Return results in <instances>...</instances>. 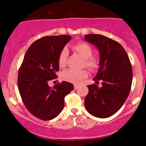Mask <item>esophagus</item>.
Segmentation results:
<instances>
[{
    "mask_svg": "<svg viewBox=\"0 0 146 146\" xmlns=\"http://www.w3.org/2000/svg\"><path fill=\"white\" fill-rule=\"evenodd\" d=\"M78 85L75 84V85H74V89H75V90L78 89Z\"/></svg>",
    "mask_w": 146,
    "mask_h": 146,
    "instance_id": "34e87169",
    "label": "esophagus"
}]
</instances>
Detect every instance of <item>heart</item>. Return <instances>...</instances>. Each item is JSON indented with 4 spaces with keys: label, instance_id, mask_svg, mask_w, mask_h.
I'll return each instance as SVG.
<instances>
[{
    "label": "heart",
    "instance_id": "heart-1",
    "mask_svg": "<svg viewBox=\"0 0 146 146\" xmlns=\"http://www.w3.org/2000/svg\"><path fill=\"white\" fill-rule=\"evenodd\" d=\"M73 48L80 55L81 58L84 59V66L90 68L92 71H94L99 68L100 64V58L98 56H91L93 50L89 44L86 42H79L74 45L73 46ZM67 56V49L63 48L58 57V64L60 67L64 66ZM88 75V71L85 69L80 70V71L66 69L62 73V80L68 82L78 84L81 83L83 80L86 78Z\"/></svg>",
    "mask_w": 146,
    "mask_h": 146
}]
</instances>
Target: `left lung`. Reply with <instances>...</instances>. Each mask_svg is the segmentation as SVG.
I'll return each mask as SVG.
<instances>
[{"label": "left lung", "mask_w": 146, "mask_h": 146, "mask_svg": "<svg viewBox=\"0 0 146 146\" xmlns=\"http://www.w3.org/2000/svg\"><path fill=\"white\" fill-rule=\"evenodd\" d=\"M84 40L100 52V67L93 80L102 82L101 88L95 84L87 86L85 108L93 116L107 118L116 113L128 98L132 82L131 63L123 46L109 38L88 34Z\"/></svg>", "instance_id": "8db88e82"}]
</instances>
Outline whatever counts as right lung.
Returning a JSON list of instances; mask_svg holds the SVG:
<instances>
[{"instance_id":"1","label":"right lung","mask_w":146,"mask_h":146,"mask_svg":"<svg viewBox=\"0 0 146 146\" xmlns=\"http://www.w3.org/2000/svg\"><path fill=\"white\" fill-rule=\"evenodd\" d=\"M71 39L68 35L43 37L25 55L18 72V90L27 109L40 119L58 116L64 106V97L74 89L73 84L64 81L52 88L48 84L58 77V57Z\"/></svg>"}]
</instances>
